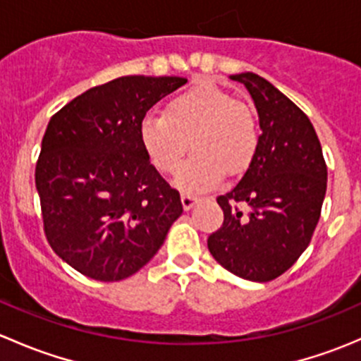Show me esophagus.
<instances>
[{"instance_id":"34e87169","label":"esophagus","mask_w":361,"mask_h":361,"mask_svg":"<svg viewBox=\"0 0 361 361\" xmlns=\"http://www.w3.org/2000/svg\"><path fill=\"white\" fill-rule=\"evenodd\" d=\"M197 202H199V197H195V195H192V194H183V195H181V204H183V209L185 211L192 209V207H194Z\"/></svg>"}]
</instances>
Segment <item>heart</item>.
Listing matches in <instances>:
<instances>
[{"mask_svg":"<svg viewBox=\"0 0 361 361\" xmlns=\"http://www.w3.org/2000/svg\"><path fill=\"white\" fill-rule=\"evenodd\" d=\"M140 140L160 173H176L188 147L194 155L178 173V188L204 192L228 173L243 174L258 150V126L245 101L213 85H197L174 96L164 113H148L140 123Z\"/></svg>","mask_w":361,"mask_h":361,"instance_id":"1","label":"heart"}]
</instances>
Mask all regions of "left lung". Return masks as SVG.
I'll use <instances>...</instances> for the list:
<instances>
[{
	"label": "left lung",
	"mask_w": 361,
	"mask_h": 361,
	"mask_svg": "<svg viewBox=\"0 0 361 361\" xmlns=\"http://www.w3.org/2000/svg\"><path fill=\"white\" fill-rule=\"evenodd\" d=\"M231 78L253 97L262 134L245 176L216 197L224 225L207 238V248L232 274L265 283L288 271L311 243L326 192V164L314 127L297 104L255 73Z\"/></svg>",
	"instance_id": "1"
}]
</instances>
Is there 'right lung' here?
I'll return each instance as SVG.
<instances>
[{
  "mask_svg": "<svg viewBox=\"0 0 361 361\" xmlns=\"http://www.w3.org/2000/svg\"><path fill=\"white\" fill-rule=\"evenodd\" d=\"M180 76H120L50 118L35 181L52 250L80 274L120 281L157 253L183 213L180 192L150 164L140 123Z\"/></svg>",
  "mask_w": 361,
  "mask_h": 361,
  "instance_id": "1",
  "label": "right lung"
}]
</instances>
